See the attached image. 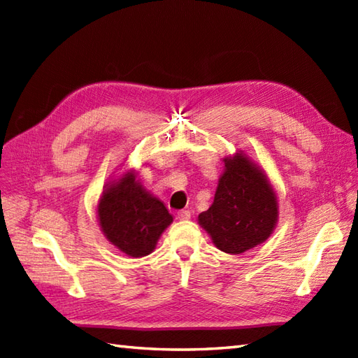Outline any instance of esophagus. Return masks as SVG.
I'll list each match as a JSON object with an SVG mask.
<instances>
[{
  "label": "esophagus",
  "mask_w": 358,
  "mask_h": 358,
  "mask_svg": "<svg viewBox=\"0 0 358 358\" xmlns=\"http://www.w3.org/2000/svg\"><path fill=\"white\" fill-rule=\"evenodd\" d=\"M177 217L180 219V221H187V219H190V212L189 210H180V212L177 213Z\"/></svg>",
  "instance_id": "obj_1"
}]
</instances>
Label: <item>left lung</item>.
<instances>
[{"label":"left lung","mask_w":358,"mask_h":358,"mask_svg":"<svg viewBox=\"0 0 358 358\" xmlns=\"http://www.w3.org/2000/svg\"><path fill=\"white\" fill-rule=\"evenodd\" d=\"M213 204L198 224L217 250L242 254L269 239L278 221V199L266 173L243 151L224 159Z\"/></svg>","instance_id":"1"}]
</instances>
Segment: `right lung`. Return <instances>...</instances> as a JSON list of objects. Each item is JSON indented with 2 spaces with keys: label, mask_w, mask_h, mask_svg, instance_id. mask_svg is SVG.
Returning <instances> with one entry per match:
<instances>
[{
  "label": "right lung",
  "mask_w": 358,
  "mask_h": 358,
  "mask_svg": "<svg viewBox=\"0 0 358 358\" xmlns=\"http://www.w3.org/2000/svg\"><path fill=\"white\" fill-rule=\"evenodd\" d=\"M96 215L107 241L133 259L151 254L162 233L173 221L162 201L136 178L134 169L107 182Z\"/></svg>",
  "instance_id": "add662e5"
}]
</instances>
